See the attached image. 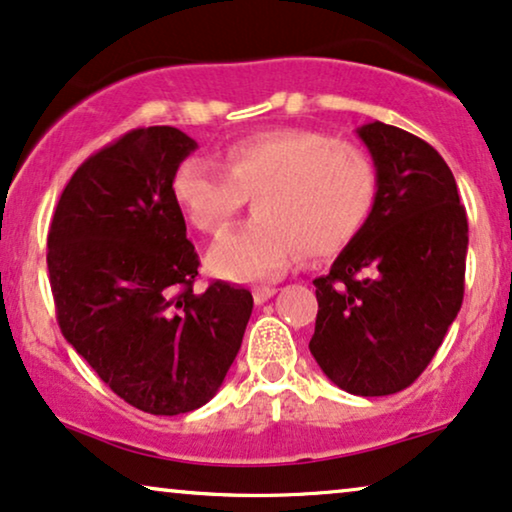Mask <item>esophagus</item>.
I'll return each instance as SVG.
<instances>
[{"instance_id": "esophagus-1", "label": "esophagus", "mask_w": 512, "mask_h": 512, "mask_svg": "<svg viewBox=\"0 0 512 512\" xmlns=\"http://www.w3.org/2000/svg\"><path fill=\"white\" fill-rule=\"evenodd\" d=\"M274 295H276V288H257L255 292H252V299H255V304H264V302H269Z\"/></svg>"}]
</instances>
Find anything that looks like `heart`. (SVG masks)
I'll use <instances>...</instances> for the list:
<instances>
[{"label": "heart", "instance_id": "obj_1", "mask_svg": "<svg viewBox=\"0 0 512 512\" xmlns=\"http://www.w3.org/2000/svg\"><path fill=\"white\" fill-rule=\"evenodd\" d=\"M217 165L185 159L170 194L185 220L208 236L227 231L250 199L255 217L208 252V269L227 281H274L302 250L309 257L335 255L360 234L377 199L367 154L309 128L229 142Z\"/></svg>", "mask_w": 512, "mask_h": 512}]
</instances>
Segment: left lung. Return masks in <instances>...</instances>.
<instances>
[{
    "mask_svg": "<svg viewBox=\"0 0 512 512\" xmlns=\"http://www.w3.org/2000/svg\"><path fill=\"white\" fill-rule=\"evenodd\" d=\"M377 199L318 299L309 349L353 395L403 391L426 370L463 302L468 220L452 170L417 135L381 121L358 128Z\"/></svg>",
    "mask_w": 512,
    "mask_h": 512,
    "instance_id": "left-lung-1",
    "label": "left lung"
}]
</instances>
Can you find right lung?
<instances>
[{"mask_svg": "<svg viewBox=\"0 0 512 512\" xmlns=\"http://www.w3.org/2000/svg\"><path fill=\"white\" fill-rule=\"evenodd\" d=\"M196 147L173 126L126 133L77 168L49 231L65 339L119 398L161 417L220 391L252 313L229 283L194 295L199 255L170 180Z\"/></svg>", "mask_w": 512, "mask_h": 512, "instance_id": "add662e5", "label": "right lung"}]
</instances>
